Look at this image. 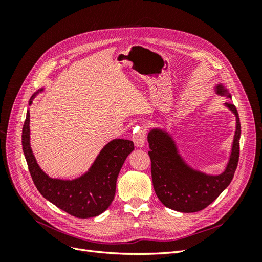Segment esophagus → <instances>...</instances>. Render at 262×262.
<instances>
[{
    "label": "esophagus",
    "instance_id": "esophagus-1",
    "mask_svg": "<svg viewBox=\"0 0 262 262\" xmlns=\"http://www.w3.org/2000/svg\"><path fill=\"white\" fill-rule=\"evenodd\" d=\"M136 130H134V134H133V138H132L134 144H136L137 147H143L144 144H145L146 131L143 128H140L139 131H137V133L135 132Z\"/></svg>",
    "mask_w": 262,
    "mask_h": 262
}]
</instances>
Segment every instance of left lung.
<instances>
[{
  "label": "left lung",
  "instance_id": "1",
  "mask_svg": "<svg viewBox=\"0 0 262 262\" xmlns=\"http://www.w3.org/2000/svg\"><path fill=\"white\" fill-rule=\"evenodd\" d=\"M215 91L231 98L223 85L219 84ZM225 106L236 117V131L229 161L220 175H208L190 167L178 153L177 145L169 133L157 128L148 132L153 187L165 207L184 213L201 211L231 184L239 158L241 122L236 107L231 102H226Z\"/></svg>",
  "mask_w": 262,
  "mask_h": 262
}]
</instances>
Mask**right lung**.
<instances>
[{
	"label": "right lung",
	"instance_id": "obj_1",
	"mask_svg": "<svg viewBox=\"0 0 262 262\" xmlns=\"http://www.w3.org/2000/svg\"><path fill=\"white\" fill-rule=\"evenodd\" d=\"M39 92L31 96L29 105ZM29 110L24 122L21 144L28 169L38 191L55 207L78 219L97 216L108 209L116 193V182L125 158L134 149L130 140L116 139L100 150L89 171L73 180L50 178L39 167L30 148Z\"/></svg>",
	"mask_w": 262,
	"mask_h": 262
}]
</instances>
